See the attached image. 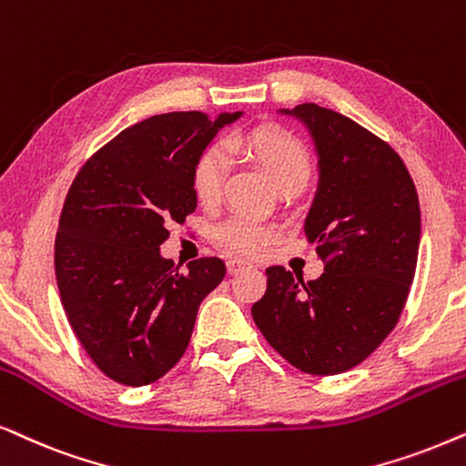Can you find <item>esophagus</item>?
Listing matches in <instances>:
<instances>
[{
	"instance_id": "1",
	"label": "esophagus",
	"mask_w": 466,
	"mask_h": 466,
	"mask_svg": "<svg viewBox=\"0 0 466 466\" xmlns=\"http://www.w3.org/2000/svg\"><path fill=\"white\" fill-rule=\"evenodd\" d=\"M226 266H228V272L229 275H237V272H240L243 268H249V262H245V259H240V258H229L228 262H226Z\"/></svg>"
}]
</instances>
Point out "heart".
I'll return each mask as SVG.
<instances>
[{"label":"heart","instance_id":"1","mask_svg":"<svg viewBox=\"0 0 466 466\" xmlns=\"http://www.w3.org/2000/svg\"><path fill=\"white\" fill-rule=\"evenodd\" d=\"M229 148H240L251 155L281 187L288 183L307 185L311 177V155L305 142L279 126H256L228 138ZM228 177V155L221 147H207L191 164L189 183L194 198L204 207H213L221 198ZM277 237V229L253 217L234 215L215 229L217 243L240 256H259L264 247Z\"/></svg>","mask_w":466,"mask_h":466}]
</instances>
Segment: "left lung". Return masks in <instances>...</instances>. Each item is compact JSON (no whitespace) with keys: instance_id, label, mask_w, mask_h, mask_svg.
Masks as SVG:
<instances>
[{"instance_id":"1","label":"left lung","mask_w":466,"mask_h":466,"mask_svg":"<svg viewBox=\"0 0 466 466\" xmlns=\"http://www.w3.org/2000/svg\"><path fill=\"white\" fill-rule=\"evenodd\" d=\"M281 113L305 123L318 148L305 232L324 272L302 281L270 266L251 315L291 367L339 375L367 360L400 318L418 264V191L399 153L350 116L318 104Z\"/></svg>"}]
</instances>
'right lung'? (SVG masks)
<instances>
[{
  "mask_svg": "<svg viewBox=\"0 0 466 466\" xmlns=\"http://www.w3.org/2000/svg\"><path fill=\"white\" fill-rule=\"evenodd\" d=\"M243 113L155 115L123 129L78 170L55 238V275L74 334L104 375L148 386L187 350L200 302L226 277L219 258L178 272L161 258L172 221L198 200L196 155Z\"/></svg>",
  "mask_w": 466,
  "mask_h": 466,
  "instance_id": "right-lung-1",
  "label": "right lung"
}]
</instances>
